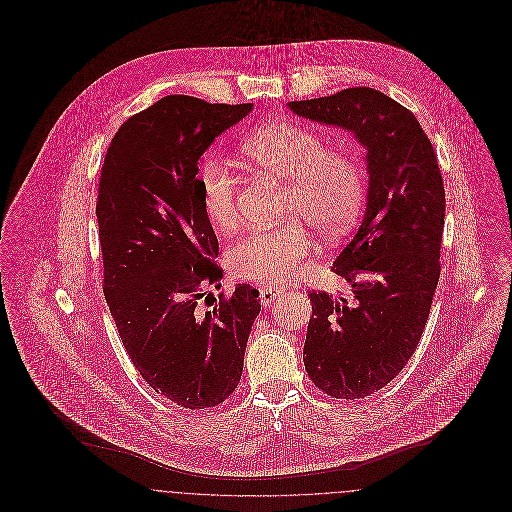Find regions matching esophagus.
Instances as JSON below:
<instances>
[{
  "label": "esophagus",
  "instance_id": "obj_1",
  "mask_svg": "<svg viewBox=\"0 0 512 512\" xmlns=\"http://www.w3.org/2000/svg\"><path fill=\"white\" fill-rule=\"evenodd\" d=\"M282 292H284V290H280V288H276V286H264V288H260V301H262V305H264V307L272 305L274 299Z\"/></svg>",
  "mask_w": 512,
  "mask_h": 512
}]
</instances>
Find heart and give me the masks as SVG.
<instances>
[{
    "label": "heart",
    "instance_id": "obj_1",
    "mask_svg": "<svg viewBox=\"0 0 512 512\" xmlns=\"http://www.w3.org/2000/svg\"><path fill=\"white\" fill-rule=\"evenodd\" d=\"M242 151L256 167L288 183L286 219L295 220L282 228L248 232L228 250V270L240 280L280 284L315 250L305 222L331 238L353 226L365 205V171L353 153L327 147L319 132L295 122L260 128L246 138ZM199 183L207 217L232 232L242 220L234 169L222 159H209Z\"/></svg>",
    "mask_w": 512,
    "mask_h": 512
}]
</instances>
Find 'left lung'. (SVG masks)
Listing matches in <instances>:
<instances>
[{
  "label": "left lung",
  "mask_w": 512,
  "mask_h": 512,
  "mask_svg": "<svg viewBox=\"0 0 512 512\" xmlns=\"http://www.w3.org/2000/svg\"><path fill=\"white\" fill-rule=\"evenodd\" d=\"M295 114L351 130L366 147L368 203L333 262L353 295L309 292L303 363L331 398H365L412 359L438 286L445 191L438 155L416 116L390 96L345 88L290 102Z\"/></svg>",
  "instance_id": "obj_1"
}]
</instances>
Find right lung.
<instances>
[{
	"label": "right lung",
	"instance_id": "add662e5",
	"mask_svg": "<svg viewBox=\"0 0 512 512\" xmlns=\"http://www.w3.org/2000/svg\"><path fill=\"white\" fill-rule=\"evenodd\" d=\"M252 104L171 94L128 118L104 155L96 219L104 295L147 384L177 406H219L240 382L258 292L220 288L219 240L205 213L199 159Z\"/></svg>",
	"mask_w": 512,
	"mask_h": 512
}]
</instances>
